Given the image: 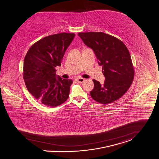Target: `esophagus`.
Listing matches in <instances>:
<instances>
[{"label":"esophagus","mask_w":159,"mask_h":159,"mask_svg":"<svg viewBox=\"0 0 159 159\" xmlns=\"http://www.w3.org/2000/svg\"><path fill=\"white\" fill-rule=\"evenodd\" d=\"M76 81H77L78 83H83V82L85 80H84V78H76Z\"/></svg>","instance_id":"esophagus-1"}]
</instances>
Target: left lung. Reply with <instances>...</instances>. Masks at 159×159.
Returning a JSON list of instances; mask_svg holds the SVG:
<instances>
[{
    "label": "left lung",
    "instance_id": "1",
    "mask_svg": "<svg viewBox=\"0 0 159 159\" xmlns=\"http://www.w3.org/2000/svg\"><path fill=\"white\" fill-rule=\"evenodd\" d=\"M78 35L94 51L106 78L103 85L93 80L94 88L90 92L92 98L104 104L118 100L129 89L134 78L127 47L118 38L102 32H81Z\"/></svg>",
    "mask_w": 159,
    "mask_h": 159
}]
</instances>
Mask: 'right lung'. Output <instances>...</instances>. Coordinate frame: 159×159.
I'll return each instance as SVG.
<instances>
[{
	"label": "right lung",
	"instance_id": "add662e5",
	"mask_svg": "<svg viewBox=\"0 0 159 159\" xmlns=\"http://www.w3.org/2000/svg\"><path fill=\"white\" fill-rule=\"evenodd\" d=\"M73 33H61L46 36L29 48L24 62L23 78L31 95L45 106L57 107L69 97L71 79L56 78L57 66L61 64Z\"/></svg>",
	"mask_w": 159,
	"mask_h": 159
}]
</instances>
